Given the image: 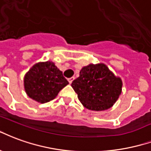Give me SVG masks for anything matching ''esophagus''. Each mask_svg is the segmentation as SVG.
Listing matches in <instances>:
<instances>
[{"instance_id":"esophagus-1","label":"esophagus","mask_w":151,"mask_h":151,"mask_svg":"<svg viewBox=\"0 0 151 151\" xmlns=\"http://www.w3.org/2000/svg\"><path fill=\"white\" fill-rule=\"evenodd\" d=\"M74 80H75V77H71V78H69V79H68V82H69L70 83H72V81H73Z\"/></svg>"}]
</instances>
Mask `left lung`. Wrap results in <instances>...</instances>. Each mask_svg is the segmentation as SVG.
<instances>
[{"label":"left lung","instance_id":"left-lung-1","mask_svg":"<svg viewBox=\"0 0 151 151\" xmlns=\"http://www.w3.org/2000/svg\"><path fill=\"white\" fill-rule=\"evenodd\" d=\"M71 87L84 107L90 110H106L113 106L122 92V83L106 65L89 64L80 71Z\"/></svg>","mask_w":151,"mask_h":151}]
</instances>
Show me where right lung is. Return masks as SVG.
Segmentation results:
<instances>
[{
    "label": "right lung",
    "mask_w": 151,
    "mask_h": 151,
    "mask_svg": "<svg viewBox=\"0 0 151 151\" xmlns=\"http://www.w3.org/2000/svg\"><path fill=\"white\" fill-rule=\"evenodd\" d=\"M68 84L62 71L50 61L34 65L24 78L27 95L42 104L55 98L59 91Z\"/></svg>",
    "instance_id": "1"
}]
</instances>
